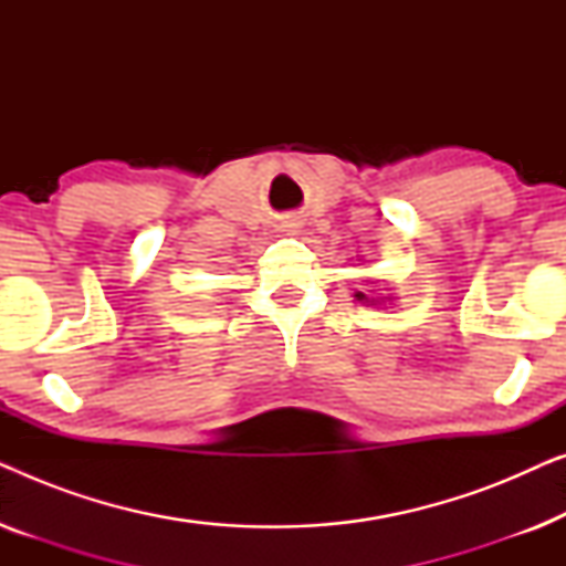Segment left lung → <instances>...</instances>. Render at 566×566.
<instances>
[{"mask_svg": "<svg viewBox=\"0 0 566 566\" xmlns=\"http://www.w3.org/2000/svg\"><path fill=\"white\" fill-rule=\"evenodd\" d=\"M355 298H358V301H363V298H366V296H363V293H355Z\"/></svg>", "mask_w": 566, "mask_h": 566, "instance_id": "1", "label": "left lung"}]
</instances>
